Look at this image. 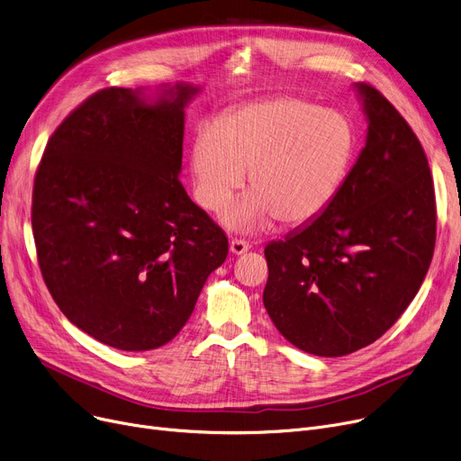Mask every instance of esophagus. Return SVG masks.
<instances>
[{
  "instance_id": "34e87169",
  "label": "esophagus",
  "mask_w": 461,
  "mask_h": 461,
  "mask_svg": "<svg viewBox=\"0 0 461 461\" xmlns=\"http://www.w3.org/2000/svg\"><path fill=\"white\" fill-rule=\"evenodd\" d=\"M249 249H250V245L247 243V240H243V239H231L230 240V252L235 254V256H240V254L249 252Z\"/></svg>"
}]
</instances>
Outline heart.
Wrapping results in <instances>:
<instances>
[{"label":"heart","mask_w":461,"mask_h":461,"mask_svg":"<svg viewBox=\"0 0 461 461\" xmlns=\"http://www.w3.org/2000/svg\"><path fill=\"white\" fill-rule=\"evenodd\" d=\"M355 153L351 121L299 99H275L235 110L218 129L192 141V192L205 211H221L230 231L256 233L276 218L297 226L318 218L342 188Z\"/></svg>","instance_id":"obj_1"}]
</instances>
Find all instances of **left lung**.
I'll list each match as a JSON object with an SVG mask.
<instances>
[{"label":"left lung","mask_w":461,"mask_h":461,"mask_svg":"<svg viewBox=\"0 0 461 461\" xmlns=\"http://www.w3.org/2000/svg\"><path fill=\"white\" fill-rule=\"evenodd\" d=\"M366 141L332 203L265 249L263 304L278 332L318 357L375 342L415 299L435 247V194L415 132L384 96L353 84Z\"/></svg>","instance_id":"1"}]
</instances>
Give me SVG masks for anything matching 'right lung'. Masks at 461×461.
Returning a JSON list of instances; mask_svg holds the SVG:
<instances>
[{
	"instance_id": "1",
	"label": "right lung",
	"mask_w": 461,
	"mask_h": 461,
	"mask_svg": "<svg viewBox=\"0 0 461 461\" xmlns=\"http://www.w3.org/2000/svg\"><path fill=\"white\" fill-rule=\"evenodd\" d=\"M200 91L176 82L95 93L37 169L42 278L72 325L121 351L176 338L228 256L224 231L179 181L185 110Z\"/></svg>"
}]
</instances>
